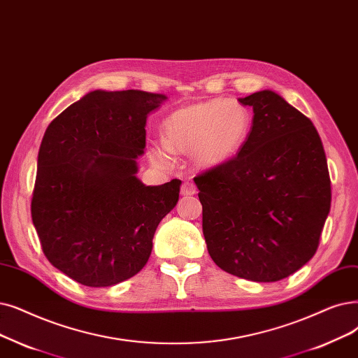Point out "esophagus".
<instances>
[{
  "label": "esophagus",
  "mask_w": 358,
  "mask_h": 358,
  "mask_svg": "<svg viewBox=\"0 0 358 358\" xmlns=\"http://www.w3.org/2000/svg\"><path fill=\"white\" fill-rule=\"evenodd\" d=\"M197 193V187L196 184L192 182V181H184L181 184V194L182 196H193Z\"/></svg>",
  "instance_id": "1"
}]
</instances>
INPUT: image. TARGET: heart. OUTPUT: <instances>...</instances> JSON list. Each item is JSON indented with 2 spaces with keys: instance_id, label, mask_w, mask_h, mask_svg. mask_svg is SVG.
Returning a JSON list of instances; mask_svg holds the SVG:
<instances>
[{
  "instance_id": "1",
  "label": "heart",
  "mask_w": 358,
  "mask_h": 358,
  "mask_svg": "<svg viewBox=\"0 0 358 358\" xmlns=\"http://www.w3.org/2000/svg\"><path fill=\"white\" fill-rule=\"evenodd\" d=\"M250 127V113L237 102L227 99L199 102L165 118L164 142L150 146L149 158L158 165H169L174 153L193 152L199 165H220L238 152Z\"/></svg>"
}]
</instances>
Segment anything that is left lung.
Masks as SVG:
<instances>
[{
	"mask_svg": "<svg viewBox=\"0 0 358 358\" xmlns=\"http://www.w3.org/2000/svg\"><path fill=\"white\" fill-rule=\"evenodd\" d=\"M253 108L236 157L194 177L203 236L222 271L275 282L312 259L331 209V178L313 122L272 90L241 98Z\"/></svg>",
	"mask_w": 358,
	"mask_h": 358,
	"instance_id": "left-lung-1",
	"label": "left lung"
}]
</instances>
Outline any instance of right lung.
Returning <instances> with one entry per match:
<instances>
[{"mask_svg": "<svg viewBox=\"0 0 358 358\" xmlns=\"http://www.w3.org/2000/svg\"><path fill=\"white\" fill-rule=\"evenodd\" d=\"M164 99L143 90L90 92L43 134L30 212L43 255L76 282L111 287L134 276L177 205L180 180L150 187L136 177L146 117Z\"/></svg>", "mask_w": 358, "mask_h": 358, "instance_id": "obj_1", "label": "right lung"}]
</instances>
